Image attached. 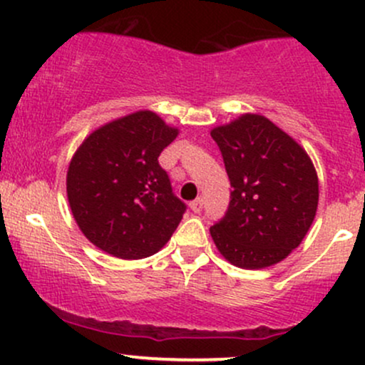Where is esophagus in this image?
Instances as JSON below:
<instances>
[{
    "label": "esophagus",
    "mask_w": 365,
    "mask_h": 365,
    "mask_svg": "<svg viewBox=\"0 0 365 365\" xmlns=\"http://www.w3.org/2000/svg\"><path fill=\"white\" fill-rule=\"evenodd\" d=\"M202 206H204V200L200 199V197H199V199L192 200V202H190V209H192V211H194V212H200V211H202Z\"/></svg>",
    "instance_id": "1"
}]
</instances>
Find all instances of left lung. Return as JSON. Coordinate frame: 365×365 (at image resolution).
Wrapping results in <instances>:
<instances>
[{
  "instance_id": "left-lung-1",
  "label": "left lung",
  "mask_w": 365,
  "mask_h": 365,
  "mask_svg": "<svg viewBox=\"0 0 365 365\" xmlns=\"http://www.w3.org/2000/svg\"><path fill=\"white\" fill-rule=\"evenodd\" d=\"M233 192L211 237L228 262L262 269L283 261L307 235L319 202L311 158L262 115L245 113L211 130Z\"/></svg>"
}]
</instances>
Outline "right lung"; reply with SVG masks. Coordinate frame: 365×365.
<instances>
[{"label": "right lung", "instance_id": "right-lung-1", "mask_svg": "<svg viewBox=\"0 0 365 365\" xmlns=\"http://www.w3.org/2000/svg\"><path fill=\"white\" fill-rule=\"evenodd\" d=\"M177 135L178 128L142 110L103 125L78 145L66 195L91 244L127 261L165 247L187 209L158 161Z\"/></svg>", "mask_w": 365, "mask_h": 365}]
</instances>
